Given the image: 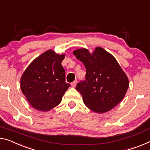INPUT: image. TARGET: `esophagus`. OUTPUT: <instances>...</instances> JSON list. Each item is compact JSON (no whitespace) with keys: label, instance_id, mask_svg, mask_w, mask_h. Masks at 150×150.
<instances>
[{"label":"esophagus","instance_id":"esophagus-1","mask_svg":"<svg viewBox=\"0 0 150 150\" xmlns=\"http://www.w3.org/2000/svg\"><path fill=\"white\" fill-rule=\"evenodd\" d=\"M76 82H77L76 81H74L73 82L71 83V86L74 88V87L76 86Z\"/></svg>","mask_w":150,"mask_h":150}]
</instances>
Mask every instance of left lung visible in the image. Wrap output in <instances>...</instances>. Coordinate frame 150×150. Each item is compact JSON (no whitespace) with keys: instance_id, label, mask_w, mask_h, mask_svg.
<instances>
[{"instance_id":"8db88e82","label":"left lung","mask_w":150,"mask_h":150,"mask_svg":"<svg viewBox=\"0 0 150 150\" xmlns=\"http://www.w3.org/2000/svg\"><path fill=\"white\" fill-rule=\"evenodd\" d=\"M73 54L86 68V80L76 87L85 105L98 113L113 109L129 88L128 78L116 59L100 47H96L93 54L85 48Z\"/></svg>"}]
</instances>
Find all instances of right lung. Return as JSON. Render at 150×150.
<instances>
[{"mask_svg": "<svg viewBox=\"0 0 150 150\" xmlns=\"http://www.w3.org/2000/svg\"><path fill=\"white\" fill-rule=\"evenodd\" d=\"M65 54L49 50L29 64L21 78V89L34 109L48 111L61 103L70 87L62 62Z\"/></svg>", "mask_w": 150, "mask_h": 150, "instance_id": "1", "label": "right lung"}]
</instances>
